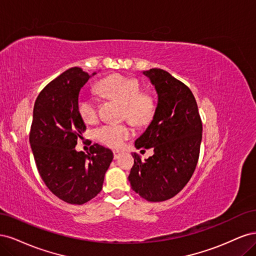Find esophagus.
<instances>
[{"label":"esophagus","instance_id":"esophagus-1","mask_svg":"<svg viewBox=\"0 0 256 256\" xmlns=\"http://www.w3.org/2000/svg\"><path fill=\"white\" fill-rule=\"evenodd\" d=\"M113 154H114V159L116 160V159L120 158V156L122 154V152H120V150H113Z\"/></svg>","mask_w":256,"mask_h":256}]
</instances>
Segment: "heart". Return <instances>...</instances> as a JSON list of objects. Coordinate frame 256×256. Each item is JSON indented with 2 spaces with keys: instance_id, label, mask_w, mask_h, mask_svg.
Returning a JSON list of instances; mask_svg holds the SVG:
<instances>
[{
  "instance_id": "obj_1",
  "label": "heart",
  "mask_w": 256,
  "mask_h": 256,
  "mask_svg": "<svg viewBox=\"0 0 256 256\" xmlns=\"http://www.w3.org/2000/svg\"><path fill=\"white\" fill-rule=\"evenodd\" d=\"M98 90L102 95L124 104L125 116L131 122L144 125L152 120L156 109L154 99L148 92H141L138 80L122 74H113L100 81ZM78 111L85 122H96L98 118L97 98L88 92H81L78 98ZM132 136V129L126 124L106 122L95 130L97 140L112 148H120Z\"/></svg>"
}]
</instances>
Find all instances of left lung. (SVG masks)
Here are the masks:
<instances>
[{
	"label": "left lung",
	"instance_id": "8db88e82",
	"mask_svg": "<svg viewBox=\"0 0 256 256\" xmlns=\"http://www.w3.org/2000/svg\"><path fill=\"white\" fill-rule=\"evenodd\" d=\"M158 95L152 120L134 146L152 148L145 161L132 152L131 188L150 202H162L182 191L194 172L202 142V120L190 88L159 68L143 72Z\"/></svg>",
	"mask_w": 256,
	"mask_h": 256
}]
</instances>
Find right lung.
<instances>
[{"mask_svg": "<svg viewBox=\"0 0 256 256\" xmlns=\"http://www.w3.org/2000/svg\"><path fill=\"white\" fill-rule=\"evenodd\" d=\"M95 74L69 68L40 92L34 104L30 144L37 170L53 194L69 204L94 198L113 160L112 150L97 143L88 154L74 148L86 129L78 111L79 94Z\"/></svg>", "mask_w": 256, "mask_h": 256, "instance_id": "obj_1", "label": "right lung"}]
</instances>
